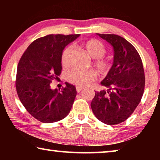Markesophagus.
Segmentation results:
<instances>
[{"mask_svg":"<svg viewBox=\"0 0 160 160\" xmlns=\"http://www.w3.org/2000/svg\"><path fill=\"white\" fill-rule=\"evenodd\" d=\"M76 90L79 93L81 91L83 90V88H82V87H76Z\"/></svg>","mask_w":160,"mask_h":160,"instance_id":"1","label":"esophagus"}]
</instances>
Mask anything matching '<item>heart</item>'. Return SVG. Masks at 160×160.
<instances>
[{
  "label": "heart",
  "instance_id": "heart-1",
  "mask_svg": "<svg viewBox=\"0 0 160 160\" xmlns=\"http://www.w3.org/2000/svg\"><path fill=\"white\" fill-rule=\"evenodd\" d=\"M84 51L92 58L97 59L94 61V66L101 72H107L109 69V63L100 58L106 53L104 44L96 39H91L84 42L81 44ZM72 51L71 46H68L63 50L61 55V63L63 66H68L70 63V56ZM95 72L92 70H72L68 75V80L70 82L79 86H86L95 80Z\"/></svg>",
  "mask_w": 160,
  "mask_h": 160
}]
</instances>
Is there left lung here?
I'll use <instances>...</instances> for the list:
<instances>
[{
  "instance_id": "obj_1",
  "label": "left lung",
  "mask_w": 160,
  "mask_h": 160,
  "mask_svg": "<svg viewBox=\"0 0 160 160\" xmlns=\"http://www.w3.org/2000/svg\"><path fill=\"white\" fill-rule=\"evenodd\" d=\"M113 47V62L101 82L105 90L96 92L91 102L94 116L102 123L115 125L126 121L142 99L144 69L140 56L126 39L116 34H97Z\"/></svg>"
}]
</instances>
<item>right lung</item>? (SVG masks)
<instances>
[{"instance_id": "obj_1", "label": "right lung", "mask_w": 160, "mask_h": 160, "mask_svg": "<svg viewBox=\"0 0 160 160\" xmlns=\"http://www.w3.org/2000/svg\"><path fill=\"white\" fill-rule=\"evenodd\" d=\"M80 34H49L29 46L19 61L16 90L27 111L42 123L66 117L77 94L74 85L66 82L61 91L51 83L61 72V55L66 46Z\"/></svg>"}]
</instances>
